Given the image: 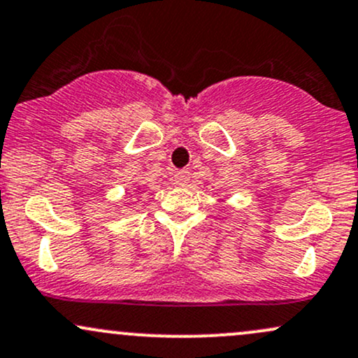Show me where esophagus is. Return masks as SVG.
<instances>
[{
	"label": "esophagus",
	"mask_w": 358,
	"mask_h": 358,
	"mask_svg": "<svg viewBox=\"0 0 358 358\" xmlns=\"http://www.w3.org/2000/svg\"><path fill=\"white\" fill-rule=\"evenodd\" d=\"M189 178H191V172H187V171H178L174 174V180L178 186H184V184H187Z\"/></svg>",
	"instance_id": "1"
}]
</instances>
